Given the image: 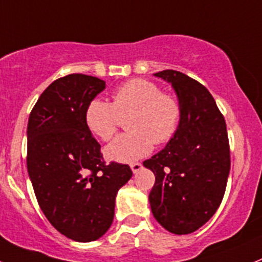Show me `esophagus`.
Wrapping results in <instances>:
<instances>
[{
	"instance_id": "1",
	"label": "esophagus",
	"mask_w": 262,
	"mask_h": 262,
	"mask_svg": "<svg viewBox=\"0 0 262 262\" xmlns=\"http://www.w3.org/2000/svg\"><path fill=\"white\" fill-rule=\"evenodd\" d=\"M129 167H131V170H133L134 173H138L139 171H140L141 168H143V164L139 163V162H135V163H133Z\"/></svg>"
}]
</instances>
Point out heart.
<instances>
[{"label": "heart", "mask_w": 262, "mask_h": 262, "mask_svg": "<svg viewBox=\"0 0 262 262\" xmlns=\"http://www.w3.org/2000/svg\"><path fill=\"white\" fill-rule=\"evenodd\" d=\"M181 105L171 94L162 92L154 82L129 79L113 94V103L92 99L84 112V122L92 135L103 141L113 138L119 117L127 118L129 133L119 135L105 149L106 159L131 163L148 156L153 144L170 141L178 133Z\"/></svg>", "instance_id": "obj_1"}]
</instances>
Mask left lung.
I'll use <instances>...</instances> for the list:
<instances>
[{
	"label": "left lung",
	"instance_id": "left-lung-1",
	"mask_svg": "<svg viewBox=\"0 0 262 262\" xmlns=\"http://www.w3.org/2000/svg\"><path fill=\"white\" fill-rule=\"evenodd\" d=\"M171 83L181 105V121L164 149L144 161L156 183L151 212L166 230L190 234L217 211L230 171L226 123L203 84L178 71L154 73Z\"/></svg>",
	"mask_w": 262,
	"mask_h": 262
}]
</instances>
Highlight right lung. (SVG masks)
I'll return each instance as SVG.
<instances>
[{
    "mask_svg": "<svg viewBox=\"0 0 262 262\" xmlns=\"http://www.w3.org/2000/svg\"><path fill=\"white\" fill-rule=\"evenodd\" d=\"M105 82L68 74L41 94L28 119L29 179L47 220L67 238L96 241L113 223L116 195L133 176L127 164H105L84 122Z\"/></svg>",
    "mask_w": 262,
    "mask_h": 262,
    "instance_id": "1",
    "label": "right lung"
}]
</instances>
